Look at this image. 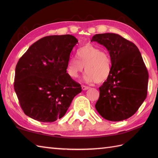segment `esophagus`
<instances>
[{
  "label": "esophagus",
  "instance_id": "34e87169",
  "mask_svg": "<svg viewBox=\"0 0 158 158\" xmlns=\"http://www.w3.org/2000/svg\"><path fill=\"white\" fill-rule=\"evenodd\" d=\"M81 88L83 90H87L89 88L88 86H85V85H81Z\"/></svg>",
  "mask_w": 158,
  "mask_h": 158
}]
</instances>
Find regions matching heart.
Wrapping results in <instances>:
<instances>
[{
    "instance_id": "heart-1",
    "label": "heart",
    "mask_w": 158,
    "mask_h": 158,
    "mask_svg": "<svg viewBox=\"0 0 158 158\" xmlns=\"http://www.w3.org/2000/svg\"><path fill=\"white\" fill-rule=\"evenodd\" d=\"M76 58H70L67 64V72L72 78H77L84 69L83 80L86 83H102L109 78L112 70L109 53L92 44H87L77 51Z\"/></svg>"
}]
</instances>
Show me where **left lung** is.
<instances>
[{"label":"left lung","instance_id":"1","mask_svg":"<svg viewBox=\"0 0 158 158\" xmlns=\"http://www.w3.org/2000/svg\"><path fill=\"white\" fill-rule=\"evenodd\" d=\"M91 41L105 46L112 70L100 87L96 109L103 118L119 122L135 114L145 100L149 75L138 48L114 33L97 34Z\"/></svg>","mask_w":158,"mask_h":158}]
</instances>
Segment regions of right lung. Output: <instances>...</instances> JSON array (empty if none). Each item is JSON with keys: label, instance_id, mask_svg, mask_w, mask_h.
<instances>
[{"label": "right lung", "instance_id": "obj_1", "mask_svg": "<svg viewBox=\"0 0 158 158\" xmlns=\"http://www.w3.org/2000/svg\"><path fill=\"white\" fill-rule=\"evenodd\" d=\"M70 35L43 37L30 47L17 64L14 89L26 115L53 122L65 115L81 87L66 73L73 47Z\"/></svg>", "mask_w": 158, "mask_h": 158}]
</instances>
